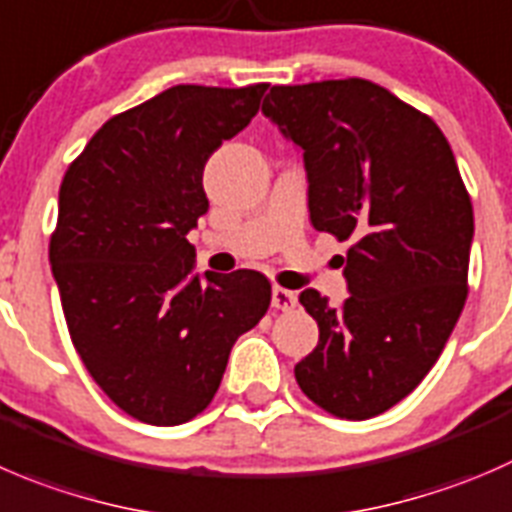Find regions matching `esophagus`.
Wrapping results in <instances>:
<instances>
[{
	"label": "esophagus",
	"instance_id": "1",
	"mask_svg": "<svg viewBox=\"0 0 512 512\" xmlns=\"http://www.w3.org/2000/svg\"><path fill=\"white\" fill-rule=\"evenodd\" d=\"M297 305V295L292 290H285V287H272V307L282 312H290L295 310Z\"/></svg>",
	"mask_w": 512,
	"mask_h": 512
}]
</instances>
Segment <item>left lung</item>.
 <instances>
[{"label":"left lung","instance_id":"obj_1","mask_svg":"<svg viewBox=\"0 0 512 512\" xmlns=\"http://www.w3.org/2000/svg\"><path fill=\"white\" fill-rule=\"evenodd\" d=\"M262 112L302 150L315 230L352 242L347 300L300 295L320 342L295 380L335 418H375L423 382L463 312L470 195L438 124L375 82L275 84Z\"/></svg>","mask_w":512,"mask_h":512}]
</instances>
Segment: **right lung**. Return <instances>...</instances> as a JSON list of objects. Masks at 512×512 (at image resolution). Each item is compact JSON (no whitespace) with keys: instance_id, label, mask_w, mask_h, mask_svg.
Instances as JSON below:
<instances>
[{"instance_id":"obj_1","label":"right lung","mask_w":512,"mask_h":512,"mask_svg":"<svg viewBox=\"0 0 512 512\" xmlns=\"http://www.w3.org/2000/svg\"><path fill=\"white\" fill-rule=\"evenodd\" d=\"M267 84H177L114 114L67 167L49 262L69 337L109 400L182 425L215 398L232 345L265 317L255 270L192 275L187 232L207 212L202 172L250 124Z\"/></svg>"}]
</instances>
